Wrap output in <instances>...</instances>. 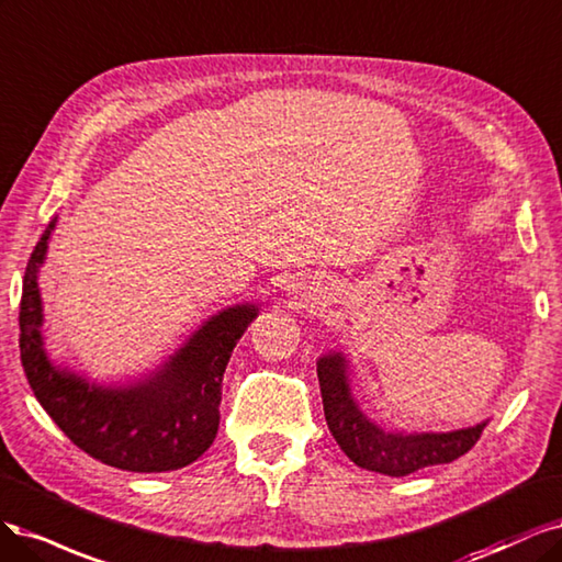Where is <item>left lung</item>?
<instances>
[{"label":"left lung","instance_id":"left-lung-1","mask_svg":"<svg viewBox=\"0 0 562 562\" xmlns=\"http://www.w3.org/2000/svg\"><path fill=\"white\" fill-rule=\"evenodd\" d=\"M324 418L340 450L361 469L385 476H408L431 464L462 458L481 439L487 420L456 431H387L359 408L350 387V367L342 352L317 359Z\"/></svg>","mask_w":562,"mask_h":562}]
</instances>
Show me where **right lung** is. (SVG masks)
<instances>
[{
	"mask_svg": "<svg viewBox=\"0 0 562 562\" xmlns=\"http://www.w3.org/2000/svg\"><path fill=\"white\" fill-rule=\"evenodd\" d=\"M56 222L53 216L27 261L18 315L21 361L34 396L71 443L123 472L158 474L195 462L220 429L224 371L259 305L243 303L212 315L166 364L137 383H88L53 364L44 348L37 273Z\"/></svg>",
	"mask_w": 562,
	"mask_h": 562,
	"instance_id": "1",
	"label": "right lung"
}]
</instances>
